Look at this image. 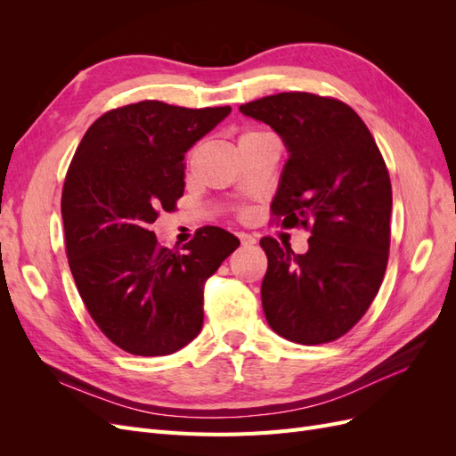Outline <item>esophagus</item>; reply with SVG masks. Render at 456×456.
<instances>
[{
    "label": "esophagus",
    "instance_id": "1",
    "mask_svg": "<svg viewBox=\"0 0 456 456\" xmlns=\"http://www.w3.org/2000/svg\"><path fill=\"white\" fill-rule=\"evenodd\" d=\"M238 238H240V241H241V245H245V247H251V245H255L256 243V240L251 236V233H245V232H240L238 233Z\"/></svg>",
    "mask_w": 456,
    "mask_h": 456
}]
</instances>
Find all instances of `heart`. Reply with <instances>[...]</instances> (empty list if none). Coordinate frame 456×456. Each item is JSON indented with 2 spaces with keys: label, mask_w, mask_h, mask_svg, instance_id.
Listing matches in <instances>:
<instances>
[{
  "label": "heart",
  "mask_w": 456,
  "mask_h": 456,
  "mask_svg": "<svg viewBox=\"0 0 456 456\" xmlns=\"http://www.w3.org/2000/svg\"><path fill=\"white\" fill-rule=\"evenodd\" d=\"M266 131H255V129H249V131H245V133H241V136H240V141H243V139H251V136H256V134H265Z\"/></svg>",
  "instance_id": "obj_1"
}]
</instances>
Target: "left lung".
<instances>
[{
    "label": "left lung",
    "instance_id": "1",
    "mask_svg": "<svg viewBox=\"0 0 456 456\" xmlns=\"http://www.w3.org/2000/svg\"><path fill=\"white\" fill-rule=\"evenodd\" d=\"M289 151L270 211L283 228L310 230L305 255L262 238L260 297L268 325L306 344L337 340L375 300L390 251L392 184L370 131L342 101L278 93L240 106Z\"/></svg>",
    "mask_w": 456,
    "mask_h": 456
}]
</instances>
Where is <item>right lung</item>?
<instances>
[{"label":"right lung","instance_id":"obj_1","mask_svg":"<svg viewBox=\"0 0 456 456\" xmlns=\"http://www.w3.org/2000/svg\"><path fill=\"white\" fill-rule=\"evenodd\" d=\"M230 112L159 101L110 110L68 167L61 211L77 293L102 333L133 355H167L198 337L205 281L240 245L205 226L178 253L150 230L184 194L186 151Z\"/></svg>","mask_w":456,"mask_h":456}]
</instances>
